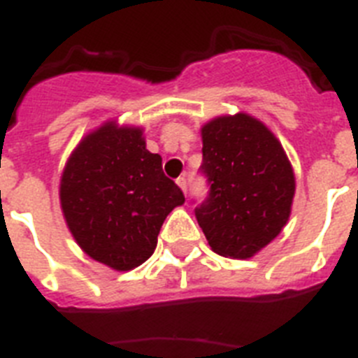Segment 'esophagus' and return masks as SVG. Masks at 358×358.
<instances>
[{"label":"esophagus","instance_id":"34e87169","mask_svg":"<svg viewBox=\"0 0 358 358\" xmlns=\"http://www.w3.org/2000/svg\"><path fill=\"white\" fill-rule=\"evenodd\" d=\"M176 182H177V185H179V188H181L182 192H185V194H186V192H188V182H186V177L185 176L177 177Z\"/></svg>","mask_w":358,"mask_h":358}]
</instances>
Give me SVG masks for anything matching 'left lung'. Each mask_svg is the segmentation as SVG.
Segmentation results:
<instances>
[{
  "instance_id": "8db88e82",
  "label": "left lung",
  "mask_w": 358,
  "mask_h": 358,
  "mask_svg": "<svg viewBox=\"0 0 358 358\" xmlns=\"http://www.w3.org/2000/svg\"><path fill=\"white\" fill-rule=\"evenodd\" d=\"M199 170L210 189L195 217L217 255L251 258L280 235L296 179L283 147L264 123L242 113L206 123Z\"/></svg>"
}]
</instances>
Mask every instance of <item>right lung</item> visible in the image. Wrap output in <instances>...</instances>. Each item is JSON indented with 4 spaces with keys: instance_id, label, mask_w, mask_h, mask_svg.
<instances>
[{
    "instance_id": "obj_1",
    "label": "right lung",
    "mask_w": 358,
    "mask_h": 358,
    "mask_svg": "<svg viewBox=\"0 0 358 358\" xmlns=\"http://www.w3.org/2000/svg\"><path fill=\"white\" fill-rule=\"evenodd\" d=\"M185 202L164 176L141 129L106 123L80 141L61 179V206L71 235L93 260L131 271L148 260L164 218Z\"/></svg>"
}]
</instances>
